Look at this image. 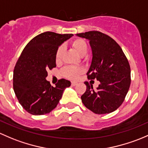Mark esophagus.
Segmentation results:
<instances>
[{
  "label": "esophagus",
  "instance_id": "obj_1",
  "mask_svg": "<svg viewBox=\"0 0 148 148\" xmlns=\"http://www.w3.org/2000/svg\"><path fill=\"white\" fill-rule=\"evenodd\" d=\"M71 85H72V86H75L76 85H77V82L72 81L71 82Z\"/></svg>",
  "mask_w": 148,
  "mask_h": 148
}]
</instances>
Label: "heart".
<instances>
[{
    "mask_svg": "<svg viewBox=\"0 0 148 148\" xmlns=\"http://www.w3.org/2000/svg\"><path fill=\"white\" fill-rule=\"evenodd\" d=\"M71 45L73 48V49L80 56H84L88 53V45L86 42L82 38H76L71 42ZM64 53V48L63 46L59 47L57 50L56 54V61L57 63L61 62L62 58H63ZM84 72V69L81 67H66L62 71V75L64 77H67L68 79H76L83 74Z\"/></svg>",
    "mask_w": 148,
    "mask_h": 148,
    "instance_id": "1",
    "label": "heart"
}]
</instances>
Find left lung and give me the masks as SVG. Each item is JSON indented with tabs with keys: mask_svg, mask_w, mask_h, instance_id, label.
Instances as JSON below:
<instances>
[{
	"mask_svg": "<svg viewBox=\"0 0 148 148\" xmlns=\"http://www.w3.org/2000/svg\"><path fill=\"white\" fill-rule=\"evenodd\" d=\"M76 36L89 40L92 58L87 75L100 82L96 89L85 82L86 91L81 96L82 102L95 114L113 112L123 103L130 88L128 60L120 45L108 35L88 31Z\"/></svg>",
	"mask_w": 148,
	"mask_h": 148,
	"instance_id": "8db88e82",
	"label": "left lung"
}]
</instances>
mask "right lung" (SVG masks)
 <instances>
[{"mask_svg":"<svg viewBox=\"0 0 148 148\" xmlns=\"http://www.w3.org/2000/svg\"><path fill=\"white\" fill-rule=\"evenodd\" d=\"M73 34L45 32L33 38L25 47L13 71V84L20 104L34 115L49 113L61 99L69 80L60 79L56 87L46 80L48 69L56 68L58 47Z\"/></svg>","mask_w":148,"mask_h":148,"instance_id":"add662e5","label":"right lung"}]
</instances>
